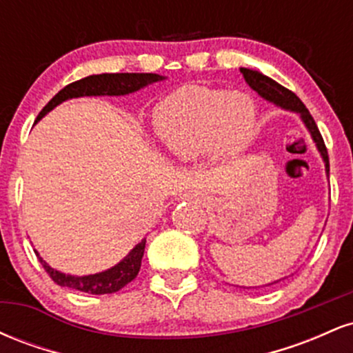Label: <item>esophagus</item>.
Returning a JSON list of instances; mask_svg holds the SVG:
<instances>
[{"mask_svg": "<svg viewBox=\"0 0 353 353\" xmlns=\"http://www.w3.org/2000/svg\"><path fill=\"white\" fill-rule=\"evenodd\" d=\"M188 197H189V199H194L196 202H205V201H208V196H205V194H202V192H197V190H194V192L188 194Z\"/></svg>", "mask_w": 353, "mask_h": 353, "instance_id": "1", "label": "esophagus"}]
</instances>
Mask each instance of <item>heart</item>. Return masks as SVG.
Returning a JSON list of instances; mask_svg holds the SVG:
<instances>
[{"label":"heart","instance_id":"obj_1","mask_svg":"<svg viewBox=\"0 0 353 353\" xmlns=\"http://www.w3.org/2000/svg\"><path fill=\"white\" fill-rule=\"evenodd\" d=\"M254 101L245 94L208 86H182L157 104L154 131L172 156L192 159L205 151L237 154L255 131Z\"/></svg>","mask_w":353,"mask_h":353}]
</instances>
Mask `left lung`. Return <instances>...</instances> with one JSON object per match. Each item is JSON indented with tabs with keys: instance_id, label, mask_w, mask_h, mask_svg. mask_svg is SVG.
<instances>
[{
	"instance_id": "1",
	"label": "left lung",
	"mask_w": 353,
	"mask_h": 353,
	"mask_svg": "<svg viewBox=\"0 0 353 353\" xmlns=\"http://www.w3.org/2000/svg\"><path fill=\"white\" fill-rule=\"evenodd\" d=\"M241 72L244 74L247 84H249L254 91H257L262 98L270 101V103L277 104V106H281L283 109H289V111H295L301 114L302 121L305 123L307 129L310 131L312 139L315 141L320 154H322L323 161H325V169H327V174H329V171H330L329 169V152H327L325 143H323V137H322V134H320L317 124H315L314 117H312L309 109L305 108V104H303L302 101L295 96V92L290 91V89L281 86L277 81L267 78V76L262 74V72L247 70V68H241ZM277 282H281V281H277ZM277 282H272V283H277ZM272 283H269V285H272Z\"/></svg>"
}]
</instances>
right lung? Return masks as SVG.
Returning <instances> with one entry per match:
<instances>
[{"mask_svg":"<svg viewBox=\"0 0 353 353\" xmlns=\"http://www.w3.org/2000/svg\"><path fill=\"white\" fill-rule=\"evenodd\" d=\"M163 79V76L152 74V72H116V74H92L88 78L74 81V83L68 84L63 88L58 94L52 98L50 103L41 109L38 114L39 121L41 117L50 112L52 108H56L63 101L71 98H81V96H123L134 92L137 89L148 86V84L156 83V81ZM145 247V239L141 241L134 249L129 252L128 257H124L119 264L112 267V269L104 270V272L94 275H84V277H74V275L61 274L58 270L51 269L46 262L39 257L38 252L36 255L39 257V262L44 267L48 275L61 287H70V289L81 290V292L88 294H114L117 290L123 289L129 282L134 281L137 272L141 269V261H143Z\"/></svg>","mask_w":353,"mask_h":353,"instance_id":"1","label":"right lung"}]
</instances>
